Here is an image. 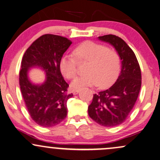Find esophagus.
<instances>
[{
    "label": "esophagus",
    "instance_id": "obj_1",
    "mask_svg": "<svg viewBox=\"0 0 160 160\" xmlns=\"http://www.w3.org/2000/svg\"><path fill=\"white\" fill-rule=\"evenodd\" d=\"M79 92H80V90H74V91H73V94H74V95H76V94H78Z\"/></svg>",
    "mask_w": 160,
    "mask_h": 160
}]
</instances>
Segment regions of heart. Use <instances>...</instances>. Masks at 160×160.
Here are the masks:
<instances>
[{"mask_svg":"<svg viewBox=\"0 0 160 160\" xmlns=\"http://www.w3.org/2000/svg\"><path fill=\"white\" fill-rule=\"evenodd\" d=\"M74 54L78 61L88 62L86 68L87 74L76 78L72 82V87L74 89L97 85L106 88L114 82L120 72V57L118 52L102 44L85 41L74 48ZM76 58L68 54L60 58V71L66 78L73 79L76 77Z\"/></svg>","mask_w":160,"mask_h":160,"instance_id":"heart-1","label":"heart"}]
</instances>
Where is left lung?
Segmentation results:
<instances>
[{
    "mask_svg": "<svg viewBox=\"0 0 160 160\" xmlns=\"http://www.w3.org/2000/svg\"><path fill=\"white\" fill-rule=\"evenodd\" d=\"M98 39L112 45L121 60V72L114 85L94 94L88 108V115L102 126L114 127L126 120L138 98L141 71L134 52L122 38L107 35Z\"/></svg>",
    "mask_w": 160,
    "mask_h": 160,
    "instance_id": "8db88e82",
    "label": "left lung"
}]
</instances>
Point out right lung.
<instances>
[{
    "instance_id": "right-lung-1",
    "label": "right lung",
    "mask_w": 160,
    "mask_h": 160,
    "mask_svg": "<svg viewBox=\"0 0 160 160\" xmlns=\"http://www.w3.org/2000/svg\"><path fill=\"white\" fill-rule=\"evenodd\" d=\"M71 44L70 40L61 36L42 35L27 48L22 59L21 91L30 116L40 126L58 125L67 115L66 103L73 94H66L68 84L62 78L59 62ZM35 68L45 73L41 84H35L28 77L30 70Z\"/></svg>"
}]
</instances>
